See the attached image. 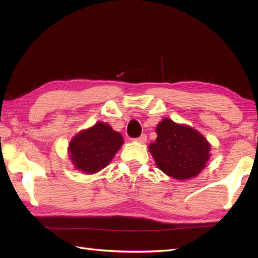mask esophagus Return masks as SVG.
<instances>
[{"label": "esophagus", "instance_id": "obj_1", "mask_svg": "<svg viewBox=\"0 0 258 258\" xmlns=\"http://www.w3.org/2000/svg\"><path fill=\"white\" fill-rule=\"evenodd\" d=\"M146 140H147V136H146V134H142V135L140 136V138L135 139V141H136V142H139V143H142V144L145 143Z\"/></svg>", "mask_w": 258, "mask_h": 258}]
</instances>
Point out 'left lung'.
I'll return each instance as SVG.
<instances>
[{"label":"left lung","instance_id":"8db88e82","mask_svg":"<svg viewBox=\"0 0 258 258\" xmlns=\"http://www.w3.org/2000/svg\"><path fill=\"white\" fill-rule=\"evenodd\" d=\"M157 139L149 150L162 172L176 179L199 175L210 160L211 145L201 133L187 125L164 118L156 126Z\"/></svg>","mask_w":258,"mask_h":258}]
</instances>
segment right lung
Segmentation results:
<instances>
[{
    "mask_svg": "<svg viewBox=\"0 0 258 258\" xmlns=\"http://www.w3.org/2000/svg\"><path fill=\"white\" fill-rule=\"evenodd\" d=\"M123 143L122 135L108 124L100 122L71 140L70 158L76 169L94 174L108 165Z\"/></svg>",
    "mask_w": 258,
    "mask_h": 258,
    "instance_id": "1",
    "label": "right lung"
}]
</instances>
